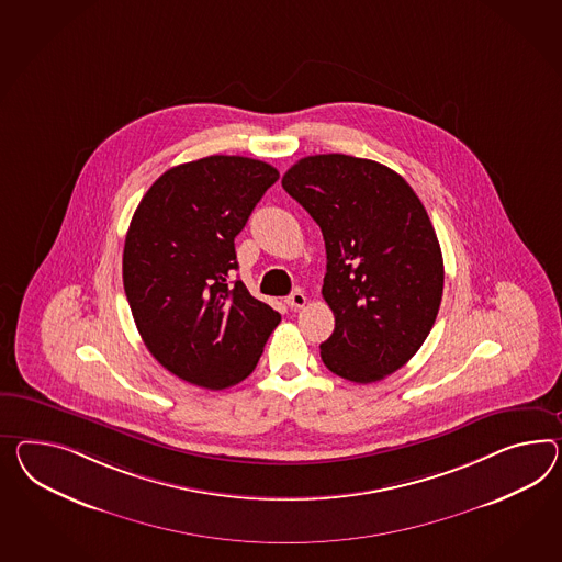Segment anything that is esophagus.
<instances>
[{
    "label": "esophagus",
    "mask_w": 562,
    "mask_h": 562,
    "mask_svg": "<svg viewBox=\"0 0 562 562\" xmlns=\"http://www.w3.org/2000/svg\"><path fill=\"white\" fill-rule=\"evenodd\" d=\"M307 303V297H305V293H303L302 289H295L291 295L288 297V305L291 310H297V307H303Z\"/></svg>",
    "instance_id": "esophagus-1"
}]
</instances>
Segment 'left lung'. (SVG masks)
I'll list each match as a JSON object with an SVG mask.
<instances>
[{"label":"left lung","instance_id":"obj_1","mask_svg":"<svg viewBox=\"0 0 562 562\" xmlns=\"http://www.w3.org/2000/svg\"><path fill=\"white\" fill-rule=\"evenodd\" d=\"M281 183L326 243L334 331L319 345L324 364L362 385L395 373L442 302L445 262L426 207L402 175L348 155L305 157Z\"/></svg>","mask_w":562,"mask_h":562}]
</instances>
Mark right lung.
<instances>
[{"mask_svg": "<svg viewBox=\"0 0 562 562\" xmlns=\"http://www.w3.org/2000/svg\"><path fill=\"white\" fill-rule=\"evenodd\" d=\"M277 179L262 160H191L160 175L132 216L122 257L132 317L150 355L191 385L240 383L281 322L232 281L234 238Z\"/></svg>", "mask_w": 562, "mask_h": 562, "instance_id": "1", "label": "right lung"}]
</instances>
